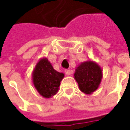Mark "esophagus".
<instances>
[{"instance_id":"esophagus-1","label":"esophagus","mask_w":130,"mask_h":130,"mask_svg":"<svg viewBox=\"0 0 130 130\" xmlns=\"http://www.w3.org/2000/svg\"><path fill=\"white\" fill-rule=\"evenodd\" d=\"M65 73H66V74H67V75H71V70H66L65 71Z\"/></svg>"}]
</instances>
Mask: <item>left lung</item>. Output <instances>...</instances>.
<instances>
[{
  "label": "left lung",
  "mask_w": 130,
  "mask_h": 130,
  "mask_svg": "<svg viewBox=\"0 0 130 130\" xmlns=\"http://www.w3.org/2000/svg\"><path fill=\"white\" fill-rule=\"evenodd\" d=\"M102 77L101 67L92 60L81 62L75 68L74 78L80 90L86 94H92L98 89Z\"/></svg>",
  "instance_id": "obj_1"
}]
</instances>
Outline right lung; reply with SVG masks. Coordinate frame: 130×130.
<instances>
[{"mask_svg":"<svg viewBox=\"0 0 130 130\" xmlns=\"http://www.w3.org/2000/svg\"><path fill=\"white\" fill-rule=\"evenodd\" d=\"M64 77L63 73L54 69L51 63L45 57L38 61L32 72V81L38 92L48 99L55 95L59 90L60 82Z\"/></svg>","mask_w":130,"mask_h":130,"instance_id":"right-lung-1","label":"right lung"}]
</instances>
